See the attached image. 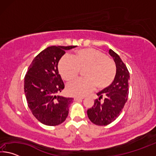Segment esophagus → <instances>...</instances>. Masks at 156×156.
I'll use <instances>...</instances> for the list:
<instances>
[{
    "mask_svg": "<svg viewBox=\"0 0 156 156\" xmlns=\"http://www.w3.org/2000/svg\"><path fill=\"white\" fill-rule=\"evenodd\" d=\"M84 99V98H80V97H75L74 98V100L75 101H77V100H80Z\"/></svg>",
    "mask_w": 156,
    "mask_h": 156,
    "instance_id": "obj_1",
    "label": "esophagus"
}]
</instances>
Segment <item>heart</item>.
I'll use <instances>...</instances> for the list:
<instances>
[{"label": "heart", "mask_w": 156, "mask_h": 156, "mask_svg": "<svg viewBox=\"0 0 156 156\" xmlns=\"http://www.w3.org/2000/svg\"><path fill=\"white\" fill-rule=\"evenodd\" d=\"M84 79H78L68 83L66 91L69 95L82 97L90 93L95 88L98 90L109 87L114 80L116 66L113 60L104 52L91 48L80 49L73 58L64 55L58 62L60 76L69 81L77 77L80 69H85Z\"/></svg>", "instance_id": "obj_1"}]
</instances>
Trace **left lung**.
Segmentation results:
<instances>
[{
    "label": "left lung",
    "instance_id": "obj_1",
    "mask_svg": "<svg viewBox=\"0 0 156 156\" xmlns=\"http://www.w3.org/2000/svg\"><path fill=\"white\" fill-rule=\"evenodd\" d=\"M109 54L115 63V79L109 87L97 94L98 99L95 100L94 106L87 110L89 120L99 126L109 125L120 115L129 95L130 76L127 68L120 56L112 49H109ZM102 98L104 101L100 102Z\"/></svg>",
    "mask_w": 156,
    "mask_h": 156
}]
</instances>
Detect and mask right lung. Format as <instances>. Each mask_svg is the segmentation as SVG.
<instances>
[{
  "label": "right lung",
  "instance_id": "add662e5",
  "mask_svg": "<svg viewBox=\"0 0 156 156\" xmlns=\"http://www.w3.org/2000/svg\"><path fill=\"white\" fill-rule=\"evenodd\" d=\"M76 47H47L34 58L25 76L28 107L36 119L45 125H58L68 115L73 98L58 95L65 88L58 65L66 50Z\"/></svg>",
  "mask_w": 156,
  "mask_h": 156
}]
</instances>
